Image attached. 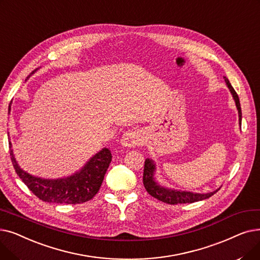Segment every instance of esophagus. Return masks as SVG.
Listing matches in <instances>:
<instances>
[{
	"instance_id": "obj_1",
	"label": "esophagus",
	"mask_w": 260,
	"mask_h": 260,
	"mask_svg": "<svg viewBox=\"0 0 260 260\" xmlns=\"http://www.w3.org/2000/svg\"><path fill=\"white\" fill-rule=\"evenodd\" d=\"M144 131L141 129H131L123 133L121 137V145L123 147L140 146L144 142Z\"/></svg>"
}]
</instances>
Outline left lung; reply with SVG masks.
I'll list each match as a JSON object with an SVG mask.
<instances>
[{
	"mask_svg": "<svg viewBox=\"0 0 260 260\" xmlns=\"http://www.w3.org/2000/svg\"><path fill=\"white\" fill-rule=\"evenodd\" d=\"M226 86L229 88L234 102L236 104V108L238 110V116H239V125H241V107L239 97L234 90L232 84L230 83L229 79L224 77ZM155 172H156V166L154 160L152 158H146L145 160V167H144V176H143V182L144 186L147 190V192L154 197L155 199L162 201L164 203L168 204H179V203H193L198 201H202L205 199H208L209 197H212L214 193H216L220 188L206 193H200V192H192V191H186V190H178L168 188L160 185L156 179H155Z\"/></svg>",
	"mask_w": 260,
	"mask_h": 260,
	"instance_id": "obj_1",
	"label": "left lung"
}]
</instances>
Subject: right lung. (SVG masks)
<instances>
[{
  "label": "right lung",
  "instance_id": "right-lung-1",
  "mask_svg": "<svg viewBox=\"0 0 260 260\" xmlns=\"http://www.w3.org/2000/svg\"><path fill=\"white\" fill-rule=\"evenodd\" d=\"M39 69L30 73L27 79ZM11 110V103L8 107V114ZM9 134V133H8ZM9 139V151L12 165L19 178L26 185L29 190L40 200L48 203L58 204H79L91 200L100 190L106 171L112 160V154L108 148H103L94 154L81 169L69 177L58 179H44L32 176L23 170L15 157L11 149Z\"/></svg>",
  "mask_w": 260,
  "mask_h": 260
}]
</instances>
